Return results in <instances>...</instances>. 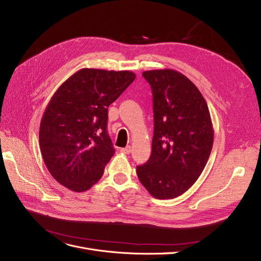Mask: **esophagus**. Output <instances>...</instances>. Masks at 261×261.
Segmentation results:
<instances>
[{
    "mask_svg": "<svg viewBox=\"0 0 261 261\" xmlns=\"http://www.w3.org/2000/svg\"><path fill=\"white\" fill-rule=\"evenodd\" d=\"M120 151H121L122 153L129 154V153L132 151V148H131V146H127V147H124V148H121V149H120Z\"/></svg>",
    "mask_w": 261,
    "mask_h": 261,
    "instance_id": "esophagus-1",
    "label": "esophagus"
}]
</instances>
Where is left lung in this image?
I'll list each match as a JSON object with an SVG mask.
<instances>
[{"label":"left lung","mask_w":261,"mask_h":261,"mask_svg":"<svg viewBox=\"0 0 261 261\" xmlns=\"http://www.w3.org/2000/svg\"><path fill=\"white\" fill-rule=\"evenodd\" d=\"M153 96L149 160L137 166L141 184L158 199H172L195 184L212 150L214 131L206 100L174 69L144 71Z\"/></svg>","instance_id":"8db88e82"}]
</instances>
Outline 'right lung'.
Listing matches in <instances>:
<instances>
[{"label": "right lung", "instance_id": "1", "mask_svg": "<svg viewBox=\"0 0 261 261\" xmlns=\"http://www.w3.org/2000/svg\"><path fill=\"white\" fill-rule=\"evenodd\" d=\"M134 80L128 70L83 68L56 89L40 121L39 146L59 184L84 192L102 177L115 152L107 132L108 108Z\"/></svg>", "mask_w": 261, "mask_h": 261}]
</instances>
